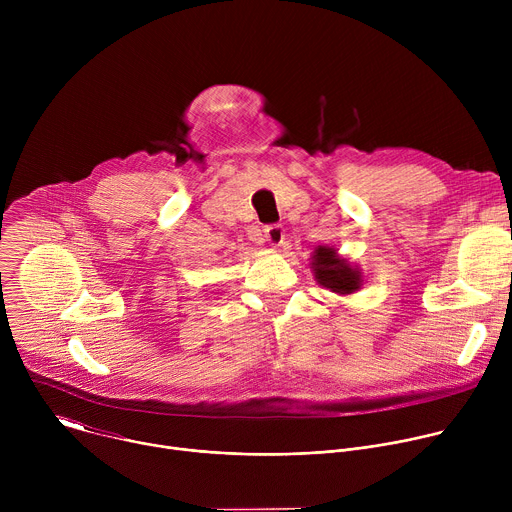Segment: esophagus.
Returning <instances> with one entry per match:
<instances>
[{"instance_id":"34e87169","label":"esophagus","mask_w":512,"mask_h":512,"mask_svg":"<svg viewBox=\"0 0 512 512\" xmlns=\"http://www.w3.org/2000/svg\"><path fill=\"white\" fill-rule=\"evenodd\" d=\"M265 237L271 247H281L285 243V229L281 225H269L265 229Z\"/></svg>"}]
</instances>
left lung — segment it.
Returning <instances> with one entry per match:
<instances>
[{
  "label": "left lung",
  "instance_id": "obj_1",
  "mask_svg": "<svg viewBox=\"0 0 512 512\" xmlns=\"http://www.w3.org/2000/svg\"><path fill=\"white\" fill-rule=\"evenodd\" d=\"M312 271L320 285L340 296H350L362 285L358 267L350 265L332 247H318L312 257Z\"/></svg>",
  "mask_w": 512,
  "mask_h": 512
}]
</instances>
